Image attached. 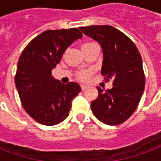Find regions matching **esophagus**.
I'll list each match as a JSON object with an SVG mask.
<instances>
[{
	"instance_id": "1",
	"label": "esophagus",
	"mask_w": 161,
	"mask_h": 161,
	"mask_svg": "<svg viewBox=\"0 0 161 161\" xmlns=\"http://www.w3.org/2000/svg\"><path fill=\"white\" fill-rule=\"evenodd\" d=\"M87 87H88V86H87L86 85H81V89L83 90V91L86 90V89H87Z\"/></svg>"
}]
</instances>
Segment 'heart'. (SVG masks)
<instances>
[{
  "label": "heart",
  "instance_id": "b5f03b06",
  "mask_svg": "<svg viewBox=\"0 0 161 161\" xmlns=\"http://www.w3.org/2000/svg\"><path fill=\"white\" fill-rule=\"evenodd\" d=\"M89 44H91V43H85V44H83V46L82 47H85L86 45H89ZM89 76H90V73L88 71H84V72L80 73L79 75H78V78L80 80H86L88 79Z\"/></svg>",
  "mask_w": 161,
  "mask_h": 161
}]
</instances>
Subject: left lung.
<instances>
[{"mask_svg": "<svg viewBox=\"0 0 161 161\" xmlns=\"http://www.w3.org/2000/svg\"><path fill=\"white\" fill-rule=\"evenodd\" d=\"M80 29L101 45V75L113 85L107 91L97 87L98 98L91 103L92 113L108 125L123 124L136 110L145 87L140 52L130 38L113 26L90 25Z\"/></svg>", "mask_w": 161, "mask_h": 161, "instance_id": "obj_1", "label": "left lung"}]
</instances>
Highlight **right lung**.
Segmentation results:
<instances>
[{
    "mask_svg": "<svg viewBox=\"0 0 161 161\" xmlns=\"http://www.w3.org/2000/svg\"><path fill=\"white\" fill-rule=\"evenodd\" d=\"M81 37L77 28L47 30L22 51L15 86L25 111L37 123L47 126L62 123L69 116L72 100L81 91L78 83L65 85L51 75L67 48Z\"/></svg>",
    "mask_w": 161,
    "mask_h": 161,
    "instance_id": "right-lung-1",
    "label": "right lung"
}]
</instances>
